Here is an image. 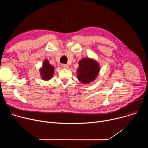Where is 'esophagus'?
Wrapping results in <instances>:
<instances>
[{
	"instance_id": "esophagus-1",
	"label": "esophagus",
	"mask_w": 148,
	"mask_h": 148,
	"mask_svg": "<svg viewBox=\"0 0 148 148\" xmlns=\"http://www.w3.org/2000/svg\"><path fill=\"white\" fill-rule=\"evenodd\" d=\"M62 67L63 68H64V69H67L69 68V66L68 64H62Z\"/></svg>"
}]
</instances>
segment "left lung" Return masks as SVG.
<instances>
[{"label": "left lung", "instance_id": "1", "mask_svg": "<svg viewBox=\"0 0 148 148\" xmlns=\"http://www.w3.org/2000/svg\"><path fill=\"white\" fill-rule=\"evenodd\" d=\"M99 71V64L95 60L88 58H82L79 62L77 78L83 84H88L95 79Z\"/></svg>", "mask_w": 148, "mask_h": 148}]
</instances>
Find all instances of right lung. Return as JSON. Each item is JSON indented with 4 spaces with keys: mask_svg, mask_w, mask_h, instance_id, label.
Wrapping results in <instances>:
<instances>
[{
    "mask_svg": "<svg viewBox=\"0 0 148 148\" xmlns=\"http://www.w3.org/2000/svg\"><path fill=\"white\" fill-rule=\"evenodd\" d=\"M54 67L51 65L48 60H45L41 69L40 70V74L42 78L44 80H49L54 74Z\"/></svg>",
    "mask_w": 148,
    "mask_h": 148,
    "instance_id": "right-lung-1",
    "label": "right lung"
}]
</instances>
